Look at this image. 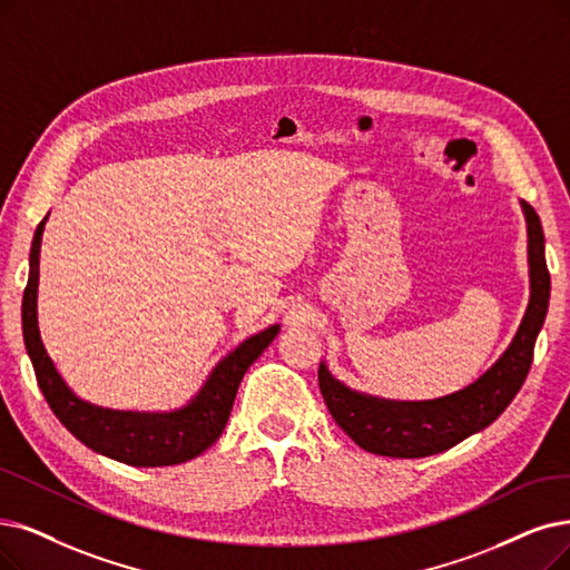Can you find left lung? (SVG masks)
<instances>
[{"instance_id": "1", "label": "left lung", "mask_w": 570, "mask_h": 570, "mask_svg": "<svg viewBox=\"0 0 570 570\" xmlns=\"http://www.w3.org/2000/svg\"><path fill=\"white\" fill-rule=\"evenodd\" d=\"M519 206L529 234V306L505 353L474 383L438 400H385L348 389L321 362L317 381L330 414L364 451L391 459L432 456L491 425L519 393L550 306V271L544 262L540 217L527 200H519Z\"/></svg>"}]
</instances>
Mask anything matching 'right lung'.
Segmentation results:
<instances>
[{
	"mask_svg": "<svg viewBox=\"0 0 570 570\" xmlns=\"http://www.w3.org/2000/svg\"><path fill=\"white\" fill-rule=\"evenodd\" d=\"M47 219L49 215L39 222L30 247L28 287L22 292V338H26L37 383L51 412L88 449L126 465L161 468L200 456L222 435L247 367L278 336L281 325H271L264 332L245 338L240 346L215 364L200 391L185 406L173 409V412H124V409L90 404L77 397L70 385L65 383L41 344L37 323V287L41 234Z\"/></svg>",
	"mask_w": 570,
	"mask_h": 570,
	"instance_id": "add662e5",
	"label": "right lung"
}]
</instances>
